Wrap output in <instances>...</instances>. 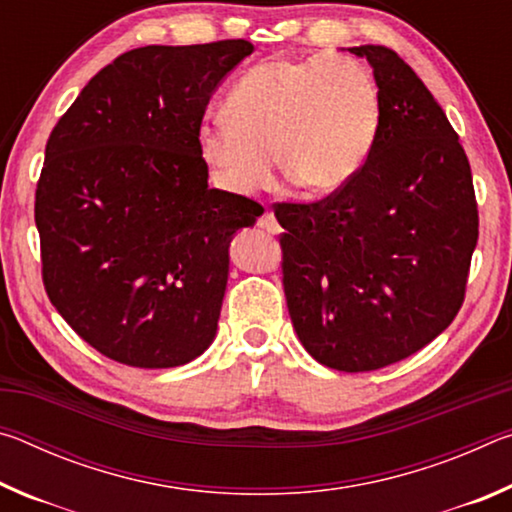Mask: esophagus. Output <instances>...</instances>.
<instances>
[{
    "instance_id": "34e87169",
    "label": "esophagus",
    "mask_w": 512,
    "mask_h": 512,
    "mask_svg": "<svg viewBox=\"0 0 512 512\" xmlns=\"http://www.w3.org/2000/svg\"><path fill=\"white\" fill-rule=\"evenodd\" d=\"M257 225H259V228H264L266 232H280V225H277L273 212H268V210L262 216H259Z\"/></svg>"
}]
</instances>
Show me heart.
<instances>
[{
    "label": "heart",
    "mask_w": 512,
    "mask_h": 512,
    "mask_svg": "<svg viewBox=\"0 0 512 512\" xmlns=\"http://www.w3.org/2000/svg\"><path fill=\"white\" fill-rule=\"evenodd\" d=\"M231 121L198 128V153L216 187L253 196L282 171L307 194L348 187L379 131L375 81L359 60L273 58L250 67L223 103Z\"/></svg>",
    "instance_id": "1"
}]
</instances>
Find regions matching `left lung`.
Returning <instances> with one entry per match:
<instances>
[{"label": "left lung", "instance_id": "8db88e82", "mask_svg": "<svg viewBox=\"0 0 512 512\" xmlns=\"http://www.w3.org/2000/svg\"><path fill=\"white\" fill-rule=\"evenodd\" d=\"M368 58L379 131L359 176L314 203H275L293 329L318 363L368 372L411 357L463 307L479 210L470 160L420 76Z\"/></svg>", "mask_w": 512, "mask_h": 512}]
</instances>
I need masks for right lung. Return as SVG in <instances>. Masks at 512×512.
<instances>
[{
	"mask_svg": "<svg viewBox=\"0 0 512 512\" xmlns=\"http://www.w3.org/2000/svg\"><path fill=\"white\" fill-rule=\"evenodd\" d=\"M248 40L137 47L51 131L36 187L42 284L103 357L176 368L214 341L228 244L264 207L207 187L198 128Z\"/></svg>",
	"mask_w": 512,
	"mask_h": 512,
	"instance_id": "obj_1",
	"label": "right lung"
}]
</instances>
